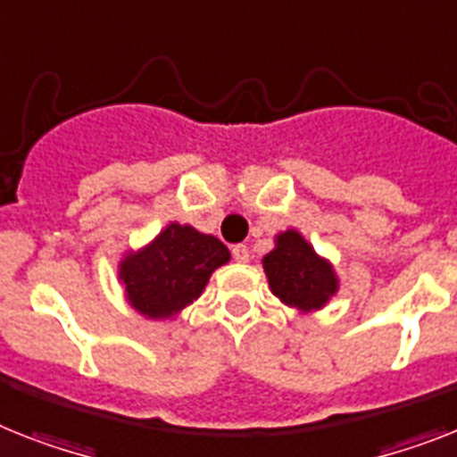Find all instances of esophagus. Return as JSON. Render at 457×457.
I'll return each instance as SVG.
<instances>
[{"instance_id":"34e87169","label":"esophagus","mask_w":457,"mask_h":457,"mask_svg":"<svg viewBox=\"0 0 457 457\" xmlns=\"http://www.w3.org/2000/svg\"><path fill=\"white\" fill-rule=\"evenodd\" d=\"M231 254H233V259H236L237 263L250 262V250H247V245H233Z\"/></svg>"}]
</instances>
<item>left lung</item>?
Returning <instances> with one entry per match:
<instances>
[{
	"instance_id": "obj_1",
	"label": "left lung",
	"mask_w": 457,
	"mask_h": 457,
	"mask_svg": "<svg viewBox=\"0 0 457 457\" xmlns=\"http://www.w3.org/2000/svg\"><path fill=\"white\" fill-rule=\"evenodd\" d=\"M263 269L275 296L301 311L322 308L337 292V278L327 262L296 231L278 236V247L266 254Z\"/></svg>"
}]
</instances>
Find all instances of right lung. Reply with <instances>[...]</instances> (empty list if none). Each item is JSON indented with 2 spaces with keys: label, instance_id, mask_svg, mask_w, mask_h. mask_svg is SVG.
I'll use <instances>...</instances> for the list:
<instances>
[{
  "label": "right lung",
  "instance_id": "obj_1",
  "mask_svg": "<svg viewBox=\"0 0 457 457\" xmlns=\"http://www.w3.org/2000/svg\"><path fill=\"white\" fill-rule=\"evenodd\" d=\"M228 250L214 236L191 226L170 224L146 250L120 263L130 303L146 318H170L198 299L214 269L228 262Z\"/></svg>",
  "mask_w": 457,
  "mask_h": 457
}]
</instances>
